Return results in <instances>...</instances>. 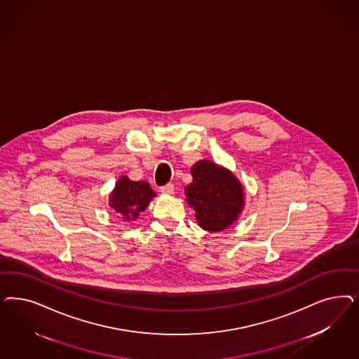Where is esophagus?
Listing matches in <instances>:
<instances>
[{
    "mask_svg": "<svg viewBox=\"0 0 359 359\" xmlns=\"http://www.w3.org/2000/svg\"><path fill=\"white\" fill-rule=\"evenodd\" d=\"M160 191H161L162 194H168V196H170V194H173V193H174L173 184H168V185L162 186V187H160Z\"/></svg>",
    "mask_w": 359,
    "mask_h": 359,
    "instance_id": "1",
    "label": "esophagus"
}]
</instances>
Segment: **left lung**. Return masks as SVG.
<instances>
[{
	"label": "left lung",
	"instance_id": "obj_1",
	"mask_svg": "<svg viewBox=\"0 0 359 359\" xmlns=\"http://www.w3.org/2000/svg\"><path fill=\"white\" fill-rule=\"evenodd\" d=\"M193 182L185 187L186 202L196 211L201 229L219 232L233 224L243 211V186L231 170L201 160L191 166Z\"/></svg>",
	"mask_w": 359,
	"mask_h": 359
}]
</instances>
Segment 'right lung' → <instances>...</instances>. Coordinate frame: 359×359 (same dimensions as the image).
I'll list each match as a JSON object with an SVG mask.
<instances>
[{
	"instance_id": "add662e5",
	"label": "right lung",
	"mask_w": 359,
	"mask_h": 359,
	"mask_svg": "<svg viewBox=\"0 0 359 359\" xmlns=\"http://www.w3.org/2000/svg\"><path fill=\"white\" fill-rule=\"evenodd\" d=\"M156 197L151 185L147 181H132L123 175L116 182L109 194V206L114 208L118 218L126 222H133L149 206Z\"/></svg>"
}]
</instances>
